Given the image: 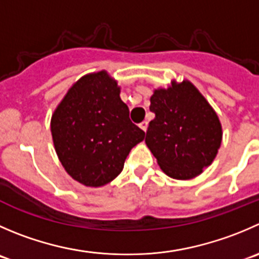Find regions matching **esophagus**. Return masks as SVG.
Returning <instances> with one entry per match:
<instances>
[{
    "label": "esophagus",
    "instance_id": "esophagus-1",
    "mask_svg": "<svg viewBox=\"0 0 259 259\" xmlns=\"http://www.w3.org/2000/svg\"><path fill=\"white\" fill-rule=\"evenodd\" d=\"M139 126H140V129L144 130V132H147V129H148V121H143V122H140Z\"/></svg>",
    "mask_w": 259,
    "mask_h": 259
}]
</instances>
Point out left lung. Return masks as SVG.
Listing matches in <instances>:
<instances>
[{
	"label": "left lung",
	"mask_w": 259,
	"mask_h": 259,
	"mask_svg": "<svg viewBox=\"0 0 259 259\" xmlns=\"http://www.w3.org/2000/svg\"><path fill=\"white\" fill-rule=\"evenodd\" d=\"M145 143L160 169L176 180H191L215 159L223 139L220 120L190 81H172L150 97Z\"/></svg>",
	"instance_id": "left-lung-1"
}]
</instances>
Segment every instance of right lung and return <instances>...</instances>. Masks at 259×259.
Wrapping results in <instances>:
<instances>
[{
  "mask_svg": "<svg viewBox=\"0 0 259 259\" xmlns=\"http://www.w3.org/2000/svg\"><path fill=\"white\" fill-rule=\"evenodd\" d=\"M60 163L77 182L101 187L120 175L145 133L129 119L120 87L106 71L90 73L68 90L50 121Z\"/></svg>",
  "mask_w": 259,
  "mask_h": 259,
  "instance_id": "add662e5",
  "label": "right lung"
}]
</instances>
